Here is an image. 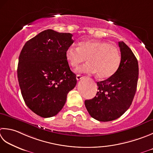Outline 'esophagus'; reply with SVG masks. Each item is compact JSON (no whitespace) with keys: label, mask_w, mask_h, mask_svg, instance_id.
I'll list each match as a JSON object with an SVG mask.
<instances>
[{"label":"esophagus","mask_w":153,"mask_h":153,"mask_svg":"<svg viewBox=\"0 0 153 153\" xmlns=\"http://www.w3.org/2000/svg\"><path fill=\"white\" fill-rule=\"evenodd\" d=\"M82 78H83V76H82V75H77V76H76L77 80H80V79H82Z\"/></svg>","instance_id":"obj_1"}]
</instances>
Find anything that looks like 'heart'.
Returning <instances> with one entry per match:
<instances>
[{"label":"heart","instance_id":"1","mask_svg":"<svg viewBox=\"0 0 153 153\" xmlns=\"http://www.w3.org/2000/svg\"><path fill=\"white\" fill-rule=\"evenodd\" d=\"M65 58L72 67L78 66L87 59L88 63L77 71L97 73L100 79L113 76L117 71L121 61L120 53L115 46L107 42L97 40L80 42L78 47L71 45L65 51Z\"/></svg>","mask_w":153,"mask_h":153}]
</instances>
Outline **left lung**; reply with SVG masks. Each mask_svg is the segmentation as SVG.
<instances>
[{"label":"left lung","mask_w":153,"mask_h":153,"mask_svg":"<svg viewBox=\"0 0 153 153\" xmlns=\"http://www.w3.org/2000/svg\"><path fill=\"white\" fill-rule=\"evenodd\" d=\"M121 61L117 72L109 78L97 82L96 95L85 100L89 115L99 121L115 120L131 106L135 95L139 77L138 61L123 42H119Z\"/></svg>","instance_id":"8db88e82"}]
</instances>
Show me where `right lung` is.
<instances>
[{
	"mask_svg": "<svg viewBox=\"0 0 153 153\" xmlns=\"http://www.w3.org/2000/svg\"><path fill=\"white\" fill-rule=\"evenodd\" d=\"M72 36L46 30L27 41L21 50L17 69L21 94L28 108L42 117L58 114L77 83L65 58Z\"/></svg>",
	"mask_w": 153,
	"mask_h": 153,
	"instance_id": "add662e5",
	"label": "right lung"
}]
</instances>
